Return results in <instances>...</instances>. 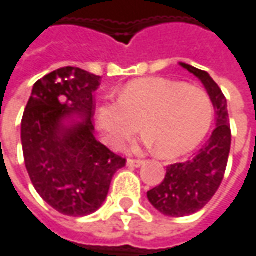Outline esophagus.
<instances>
[{
  "label": "esophagus",
  "mask_w": 256,
  "mask_h": 256,
  "mask_svg": "<svg viewBox=\"0 0 256 256\" xmlns=\"http://www.w3.org/2000/svg\"><path fill=\"white\" fill-rule=\"evenodd\" d=\"M144 164L142 160H128V166H132V168H138V166H142Z\"/></svg>",
  "instance_id": "obj_1"
}]
</instances>
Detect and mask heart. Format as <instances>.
<instances>
[{
    "instance_id": "b5f03b06",
    "label": "heart",
    "mask_w": 256,
    "mask_h": 256,
    "mask_svg": "<svg viewBox=\"0 0 256 256\" xmlns=\"http://www.w3.org/2000/svg\"><path fill=\"white\" fill-rule=\"evenodd\" d=\"M213 122V105L206 92L164 78H142L128 82L118 104L98 108L96 124L105 142L119 148L140 128L142 142L156 146L161 158H176L194 150Z\"/></svg>"
}]
</instances>
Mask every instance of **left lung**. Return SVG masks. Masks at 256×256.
Instances as JSON below:
<instances>
[{
  "label": "left lung",
  "mask_w": 256,
  "mask_h": 256,
  "mask_svg": "<svg viewBox=\"0 0 256 256\" xmlns=\"http://www.w3.org/2000/svg\"><path fill=\"white\" fill-rule=\"evenodd\" d=\"M179 66L199 78L206 88L214 108L216 128L194 158L166 166L164 180L147 192L151 204L170 217L190 216L208 204L223 180L231 147L227 99L222 90L206 71L185 62Z\"/></svg>",
  "instance_id": "obj_1"
}]
</instances>
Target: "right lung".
Listing matches in <instances>:
<instances>
[{
    "label": "right lung",
    "instance_id": "add662e5",
    "mask_svg": "<svg viewBox=\"0 0 256 256\" xmlns=\"http://www.w3.org/2000/svg\"><path fill=\"white\" fill-rule=\"evenodd\" d=\"M100 77L62 67L36 81L28 100L20 142L36 192L58 213L82 217L105 202L112 178L126 165L95 138L94 92Z\"/></svg>",
    "mask_w": 256,
    "mask_h": 256
}]
</instances>
